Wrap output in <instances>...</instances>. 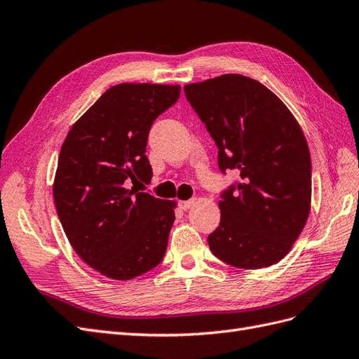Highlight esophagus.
Masks as SVG:
<instances>
[{
  "instance_id": "esophagus-1",
  "label": "esophagus",
  "mask_w": 359,
  "mask_h": 359,
  "mask_svg": "<svg viewBox=\"0 0 359 359\" xmlns=\"http://www.w3.org/2000/svg\"><path fill=\"white\" fill-rule=\"evenodd\" d=\"M194 202H196V199H189V201H181L180 202V208L182 210V211H189L191 206L194 205Z\"/></svg>"
}]
</instances>
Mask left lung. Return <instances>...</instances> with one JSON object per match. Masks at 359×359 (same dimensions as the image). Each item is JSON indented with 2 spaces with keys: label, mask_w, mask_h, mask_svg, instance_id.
Masks as SVG:
<instances>
[{
  "label": "left lung",
  "mask_w": 359,
  "mask_h": 359,
  "mask_svg": "<svg viewBox=\"0 0 359 359\" xmlns=\"http://www.w3.org/2000/svg\"><path fill=\"white\" fill-rule=\"evenodd\" d=\"M184 93L219 148L220 170L241 177L220 194L212 255L244 269L277 264L310 212L311 160L299 124L273 91L243 74L190 83Z\"/></svg>",
  "instance_id": "1"
}]
</instances>
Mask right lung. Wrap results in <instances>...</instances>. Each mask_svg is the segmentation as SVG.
<instances>
[{
    "instance_id": "obj_1",
    "label": "right lung",
    "mask_w": 359,
    "mask_h": 359,
    "mask_svg": "<svg viewBox=\"0 0 359 359\" xmlns=\"http://www.w3.org/2000/svg\"><path fill=\"white\" fill-rule=\"evenodd\" d=\"M180 94L178 85L111 86L61 147L53 199L62 229L83 262L109 278L142 276L166 253L175 202L139 190L153 177L151 126Z\"/></svg>"
}]
</instances>
